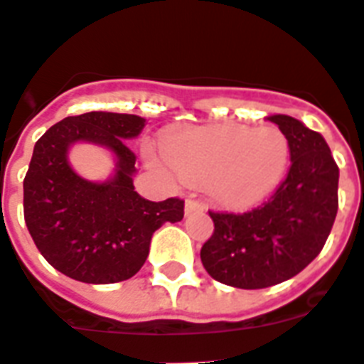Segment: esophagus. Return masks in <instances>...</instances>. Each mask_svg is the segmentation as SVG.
Listing matches in <instances>:
<instances>
[{"instance_id": "1", "label": "esophagus", "mask_w": 364, "mask_h": 364, "mask_svg": "<svg viewBox=\"0 0 364 364\" xmlns=\"http://www.w3.org/2000/svg\"><path fill=\"white\" fill-rule=\"evenodd\" d=\"M204 212V204H200L198 200H193V198H188L186 200V213H200Z\"/></svg>"}]
</instances>
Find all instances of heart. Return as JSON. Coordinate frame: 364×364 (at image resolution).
<instances>
[{"label": "heart", "instance_id": "b5f03b06", "mask_svg": "<svg viewBox=\"0 0 364 364\" xmlns=\"http://www.w3.org/2000/svg\"><path fill=\"white\" fill-rule=\"evenodd\" d=\"M167 164L188 182L208 186L220 206L262 204L284 178L287 136L274 125L186 127L161 144Z\"/></svg>", "mask_w": 364, "mask_h": 364}]
</instances>
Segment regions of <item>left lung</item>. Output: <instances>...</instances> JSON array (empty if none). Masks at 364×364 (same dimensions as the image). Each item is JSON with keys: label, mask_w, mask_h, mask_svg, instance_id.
I'll list each match as a JSON object with an SVG mask.
<instances>
[{"label": "left lung", "mask_w": 364, "mask_h": 364, "mask_svg": "<svg viewBox=\"0 0 364 364\" xmlns=\"http://www.w3.org/2000/svg\"><path fill=\"white\" fill-rule=\"evenodd\" d=\"M269 119L287 136V176L269 203L250 212H210L215 228L200 248L208 274L237 289L271 287L304 271L337 215L338 167L326 139L291 116Z\"/></svg>", "instance_id": "8db88e82"}]
</instances>
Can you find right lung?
Here are the masks:
<instances>
[{
	"mask_svg": "<svg viewBox=\"0 0 364 364\" xmlns=\"http://www.w3.org/2000/svg\"><path fill=\"white\" fill-rule=\"evenodd\" d=\"M132 114L88 112L58 121L36 141L23 180V217L49 265L85 284H116L136 274L149 256L152 234L184 217V200H147L134 191L136 154L127 139L144 130ZM77 141L114 152L117 173L90 183L70 169L67 151Z\"/></svg>",
	"mask_w": 364,
	"mask_h": 364,
	"instance_id": "obj_1",
	"label": "right lung"
}]
</instances>
